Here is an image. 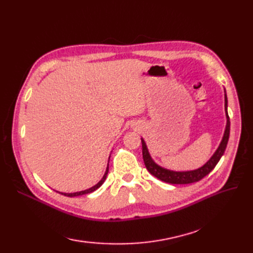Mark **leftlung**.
Segmentation results:
<instances>
[{
  "instance_id": "left-lung-1",
  "label": "left lung",
  "mask_w": 253,
  "mask_h": 253,
  "mask_svg": "<svg viewBox=\"0 0 253 253\" xmlns=\"http://www.w3.org/2000/svg\"><path fill=\"white\" fill-rule=\"evenodd\" d=\"M224 91H225V112H226L227 124L225 127L224 136L223 138H221L218 148L216 149L215 152H214V154L211 156V158L208 160V162L201 168H198V169L191 170V171H173V170L166 169V168H163L159 165H157L154 160L152 159L149 150L147 148V144H145V141L143 140V138H141L142 158H143L145 168H147V170L152 175H154L158 179L168 183H173V185H187V183H192V182L201 180L202 178L205 177L206 175H208L214 168H215L221 156L224 155L227 143L229 140V134H230V120H229L228 112H227L228 100H227L225 88H224Z\"/></svg>"
}]
</instances>
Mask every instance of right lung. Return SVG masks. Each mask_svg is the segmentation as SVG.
Instances as JSON below:
<instances>
[{
  "label": "right lung",
  "mask_w": 253,
  "mask_h": 253,
  "mask_svg": "<svg viewBox=\"0 0 253 253\" xmlns=\"http://www.w3.org/2000/svg\"><path fill=\"white\" fill-rule=\"evenodd\" d=\"M108 173H109V164H108V168H106L105 170V173L103 175V177L101 178V180L99 181L98 183H96L95 186H93L89 189H86V190H83V191H79V192H74V193H63V192H59L62 195H65V196H68V197H74V196H79V195H84V194H88V193H91L94 192L95 190H97L99 187H101L102 183L104 182V180L106 179V176H108Z\"/></svg>",
  "instance_id": "obj_1"
}]
</instances>
